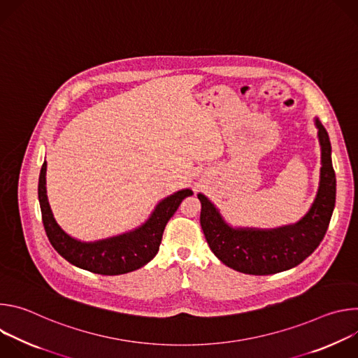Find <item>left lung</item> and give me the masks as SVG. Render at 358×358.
<instances>
[{
    "label": "left lung",
    "instance_id": "left-lung-1",
    "mask_svg": "<svg viewBox=\"0 0 358 358\" xmlns=\"http://www.w3.org/2000/svg\"><path fill=\"white\" fill-rule=\"evenodd\" d=\"M315 123L322 147L320 182L309 213L299 222L273 229L234 228L206 195L198 194L203 235L215 257L228 268L259 276L283 272L310 257L323 241L336 203V174L329 134L317 117Z\"/></svg>",
    "mask_w": 358,
    "mask_h": 358
}]
</instances>
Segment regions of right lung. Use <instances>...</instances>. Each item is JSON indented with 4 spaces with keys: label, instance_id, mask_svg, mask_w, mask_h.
<instances>
[{
    "label": "right lung",
    "instance_id": "right-lung-1",
    "mask_svg": "<svg viewBox=\"0 0 358 358\" xmlns=\"http://www.w3.org/2000/svg\"><path fill=\"white\" fill-rule=\"evenodd\" d=\"M46 162L42 164L38 184V198L42 222L49 242L69 264L99 275L115 276L133 272L156 257L164 228L178 210L181 201L192 195L189 188L162 199L150 218L138 228L108 239L82 242L68 235L55 221L46 195Z\"/></svg>",
    "mask_w": 358,
    "mask_h": 358
}]
</instances>
